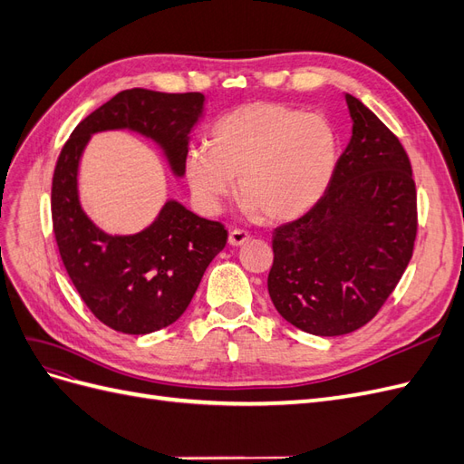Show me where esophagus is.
<instances>
[{
  "label": "esophagus",
  "instance_id": "34e87169",
  "mask_svg": "<svg viewBox=\"0 0 464 464\" xmlns=\"http://www.w3.org/2000/svg\"><path fill=\"white\" fill-rule=\"evenodd\" d=\"M247 240H249V234L244 232V230L234 228V230H230V234H228V244H230L232 247H240V246H244Z\"/></svg>",
  "mask_w": 464,
  "mask_h": 464
}]
</instances>
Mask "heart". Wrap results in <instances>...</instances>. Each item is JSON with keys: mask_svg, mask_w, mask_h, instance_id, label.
Here are the masks:
<instances>
[{"mask_svg": "<svg viewBox=\"0 0 464 464\" xmlns=\"http://www.w3.org/2000/svg\"><path fill=\"white\" fill-rule=\"evenodd\" d=\"M339 157L333 125L317 114L276 102L230 111L207 145L186 154V178L208 215L236 189L249 217L285 222L305 215L325 195Z\"/></svg>", "mask_w": 464, "mask_h": 464, "instance_id": "1", "label": "heart"}]
</instances>
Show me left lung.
<instances>
[{
  "label": "left lung",
  "mask_w": 464,
  "mask_h": 464,
  "mask_svg": "<svg viewBox=\"0 0 464 464\" xmlns=\"http://www.w3.org/2000/svg\"><path fill=\"white\" fill-rule=\"evenodd\" d=\"M353 137L325 195L273 234L269 296L294 327L339 336L366 325L395 290L416 240V188L399 139L344 94Z\"/></svg>",
  "instance_id": "8db88e82"
}]
</instances>
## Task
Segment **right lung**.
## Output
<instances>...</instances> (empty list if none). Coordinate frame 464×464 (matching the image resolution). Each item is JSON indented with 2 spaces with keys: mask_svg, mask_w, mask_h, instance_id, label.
Returning <instances> with one entry per match:
<instances>
[{
  "mask_svg": "<svg viewBox=\"0 0 464 464\" xmlns=\"http://www.w3.org/2000/svg\"><path fill=\"white\" fill-rule=\"evenodd\" d=\"M203 114L201 92L128 89L82 120L62 149L52 179L55 242L82 302L110 329L147 334L172 325L227 246L228 232L176 199H166L135 234L102 230L81 203L82 152L96 133L131 131L157 147L179 179L186 176L189 133Z\"/></svg>",
  "mask_w": 464,
  "mask_h": 464,
  "instance_id": "add662e5",
  "label": "right lung"
}]
</instances>
